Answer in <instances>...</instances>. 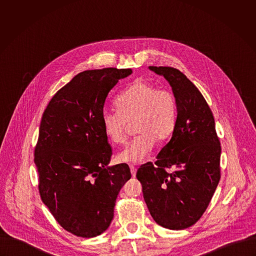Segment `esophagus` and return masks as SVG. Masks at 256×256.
<instances>
[{"label": "esophagus", "instance_id": "esophagus-1", "mask_svg": "<svg viewBox=\"0 0 256 256\" xmlns=\"http://www.w3.org/2000/svg\"><path fill=\"white\" fill-rule=\"evenodd\" d=\"M130 170H131V174H132V176L133 178H135L136 176V172H137V168L134 166H130Z\"/></svg>", "mask_w": 256, "mask_h": 256}]
</instances>
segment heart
Returning a JSON list of instances; mask_svg holds the SVG:
<instances>
[{"label":"heart","instance_id":"obj_1","mask_svg":"<svg viewBox=\"0 0 256 256\" xmlns=\"http://www.w3.org/2000/svg\"><path fill=\"white\" fill-rule=\"evenodd\" d=\"M115 106L117 111L104 110L102 115L104 130L110 141L124 143L128 123L134 122L138 133L118 154L120 162L144 160L156 140L166 139L174 129L178 104L174 92L168 88H158L148 82L137 80L117 96Z\"/></svg>","mask_w":256,"mask_h":256}]
</instances>
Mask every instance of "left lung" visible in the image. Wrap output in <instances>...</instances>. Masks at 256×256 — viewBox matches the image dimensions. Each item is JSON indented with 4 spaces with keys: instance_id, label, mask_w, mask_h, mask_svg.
Segmentation results:
<instances>
[{
    "instance_id": "8db88e82",
    "label": "left lung",
    "mask_w": 256,
    "mask_h": 256,
    "mask_svg": "<svg viewBox=\"0 0 256 256\" xmlns=\"http://www.w3.org/2000/svg\"><path fill=\"white\" fill-rule=\"evenodd\" d=\"M172 86L178 117L170 141L137 172L150 216L160 226L184 230L206 211L220 178V144L202 94L180 70L148 67ZM166 168H174L168 173Z\"/></svg>"
}]
</instances>
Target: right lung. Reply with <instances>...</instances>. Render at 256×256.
Instances as JSON below:
<instances>
[{"mask_svg": "<svg viewBox=\"0 0 256 256\" xmlns=\"http://www.w3.org/2000/svg\"><path fill=\"white\" fill-rule=\"evenodd\" d=\"M131 74L116 68L78 74L43 112L34 148L39 194L76 236L94 238L110 226L117 195L131 178L127 164L108 166L112 148L102 121L108 92Z\"/></svg>", "mask_w": 256, "mask_h": 256, "instance_id": "add662e5", "label": "right lung"}]
</instances>
